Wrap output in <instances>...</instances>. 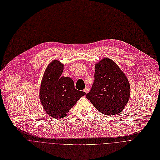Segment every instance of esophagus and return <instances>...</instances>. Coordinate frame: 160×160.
Here are the masks:
<instances>
[{
  "mask_svg": "<svg viewBox=\"0 0 160 160\" xmlns=\"http://www.w3.org/2000/svg\"><path fill=\"white\" fill-rule=\"evenodd\" d=\"M86 93H88L89 92V91H90V89H89V88L88 87H86L85 89H84V90H83Z\"/></svg>",
  "mask_w": 160,
  "mask_h": 160,
  "instance_id": "34e87169",
  "label": "esophagus"
}]
</instances>
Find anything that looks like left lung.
Masks as SVG:
<instances>
[{
	"instance_id": "left-lung-1",
	"label": "left lung",
	"mask_w": 160,
	"mask_h": 160,
	"mask_svg": "<svg viewBox=\"0 0 160 160\" xmlns=\"http://www.w3.org/2000/svg\"><path fill=\"white\" fill-rule=\"evenodd\" d=\"M94 78L87 98L103 114L114 116L121 112L131 95L130 84L124 73L113 60L104 58L95 64Z\"/></svg>"
}]
</instances>
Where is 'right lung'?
<instances>
[{
	"instance_id": "add662e5",
	"label": "right lung",
	"mask_w": 160,
	"mask_h": 160,
	"mask_svg": "<svg viewBox=\"0 0 160 160\" xmlns=\"http://www.w3.org/2000/svg\"><path fill=\"white\" fill-rule=\"evenodd\" d=\"M63 66L52 60L44 73L39 90V99L46 112L55 119L65 118L77 100L86 94L75 88L73 80L61 77Z\"/></svg>"
}]
</instances>
